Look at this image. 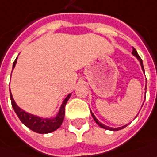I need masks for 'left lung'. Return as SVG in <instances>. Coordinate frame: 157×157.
<instances>
[{
  "instance_id": "obj_1",
  "label": "left lung",
  "mask_w": 157,
  "mask_h": 157,
  "mask_svg": "<svg viewBox=\"0 0 157 157\" xmlns=\"http://www.w3.org/2000/svg\"><path fill=\"white\" fill-rule=\"evenodd\" d=\"M132 54L135 56L137 58L138 60L140 61V63H141V66H142V68H143V70L144 71V68H143V60L141 59V57L139 56V55L137 54V52L136 50V48H133V51H132ZM91 115L93 116V118H94V120H95V122L100 126L101 128H105V129H108V130H113V131H116V130H120V129H122V128H124L126 127L127 125H124V126H122V127H120V128H110V127H108V126H105V125H103L102 123H101L97 119H96V117L94 116V114L91 112Z\"/></svg>"
}]
</instances>
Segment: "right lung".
I'll list each match as a JSON object with an SVG mask.
<instances>
[{"instance_id":"obj_1","label":"right lung","mask_w":157,"mask_h":157,"mask_svg":"<svg viewBox=\"0 0 157 157\" xmlns=\"http://www.w3.org/2000/svg\"><path fill=\"white\" fill-rule=\"evenodd\" d=\"M16 60H17V58L15 59V61L13 63V69L16 64ZM70 95L71 94H69L65 98V100L63 101L57 116L51 119L50 118H41L39 116L31 115L29 113H27L24 110H22L21 108L16 105L15 101L13 99L11 92H10V99H11V103H12V107L14 109V112L16 113L21 122H22L25 126H27L31 130L36 133L48 134V133H51L56 130L58 128L61 127L62 122H63V119H64V116H65V106L67 104Z\"/></svg>"}]
</instances>
